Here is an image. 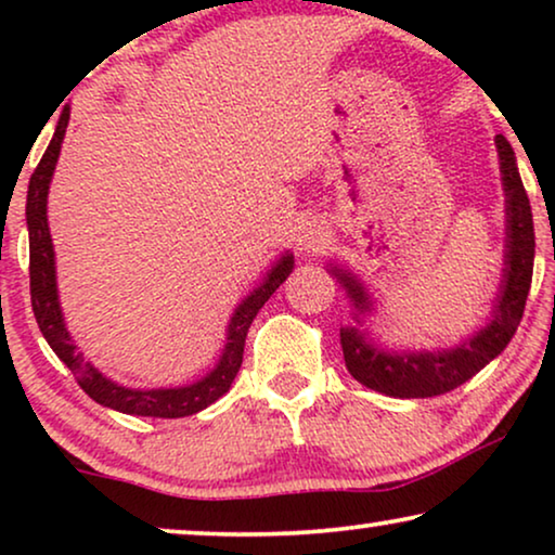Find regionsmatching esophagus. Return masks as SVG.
I'll return each instance as SVG.
<instances>
[{
	"label": "esophagus",
	"mask_w": 555,
	"mask_h": 555,
	"mask_svg": "<svg viewBox=\"0 0 555 555\" xmlns=\"http://www.w3.org/2000/svg\"><path fill=\"white\" fill-rule=\"evenodd\" d=\"M325 240H328V232H325V227L321 222L310 219V222L302 224V230H300V247L302 249H321L325 245Z\"/></svg>",
	"instance_id": "34e87169"
}]
</instances>
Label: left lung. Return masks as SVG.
Wrapping results in <instances>:
<instances>
[{
    "mask_svg": "<svg viewBox=\"0 0 555 555\" xmlns=\"http://www.w3.org/2000/svg\"><path fill=\"white\" fill-rule=\"evenodd\" d=\"M500 171L507 196V249H505V280L500 291L495 318L488 328H482L465 344L442 353H384L374 348L359 328L340 331L346 369L356 382L369 389L382 391L397 399H427L439 397L469 382L477 371L488 366L518 331L522 310H526L530 280H533L535 257V232L533 211L522 186L518 166H515L513 146L503 133L495 135ZM336 278L351 295L359 313L369 310V298L359 280L351 272L333 270Z\"/></svg>",
    "mask_w": 555,
    "mask_h": 555,
    "instance_id": "1",
    "label": "left lung"
}]
</instances>
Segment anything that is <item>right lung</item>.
Masks as SVG:
<instances>
[{"mask_svg":"<svg viewBox=\"0 0 555 555\" xmlns=\"http://www.w3.org/2000/svg\"><path fill=\"white\" fill-rule=\"evenodd\" d=\"M70 113L63 111L57 120L55 135H52L48 151H44L40 164L33 177H29L27 189V230H29V295H33V313L40 325L44 340H48L57 359L73 371L75 382L98 404L116 409L124 414L135 416H158V420H179L202 412L209 404L230 391V386L242 366V353H245V338L249 325L260 308L270 300V295L285 283V278L293 272V255H285L275 268L268 272L264 283L257 287L253 295L242 300V306L234 310L230 333H227V346L217 369L211 371L192 386L181 389H126V386L113 384L101 371L90 366V361L82 359L78 346L70 340L63 323L57 302V283H55V253H52L50 227H48V189L52 171H55L60 143L65 139V128Z\"/></svg>","mask_w":555,"mask_h":555,"instance_id":"right-lung-1","label":"right lung"}]
</instances>
